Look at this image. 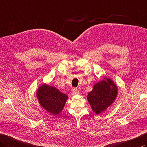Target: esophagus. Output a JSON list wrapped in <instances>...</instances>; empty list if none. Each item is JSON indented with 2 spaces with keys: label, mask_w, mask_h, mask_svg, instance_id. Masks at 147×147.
Instances as JSON below:
<instances>
[{
  "label": "esophagus",
  "mask_w": 147,
  "mask_h": 147,
  "mask_svg": "<svg viewBox=\"0 0 147 147\" xmlns=\"http://www.w3.org/2000/svg\"><path fill=\"white\" fill-rule=\"evenodd\" d=\"M79 94V90L78 88H74L73 90H72V94L73 95H77Z\"/></svg>",
  "instance_id": "1"
}]
</instances>
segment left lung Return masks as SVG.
<instances>
[{
	"mask_svg": "<svg viewBox=\"0 0 147 147\" xmlns=\"http://www.w3.org/2000/svg\"><path fill=\"white\" fill-rule=\"evenodd\" d=\"M117 87L110 79H105L94 86V88L87 96L89 104L92 110L99 114L107 109L115 99Z\"/></svg>",
	"mask_w": 147,
	"mask_h": 147,
	"instance_id": "obj_1",
	"label": "left lung"
}]
</instances>
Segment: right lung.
I'll return each mask as SVG.
<instances>
[{"label": "right lung", "mask_w": 147, "mask_h": 147, "mask_svg": "<svg viewBox=\"0 0 147 147\" xmlns=\"http://www.w3.org/2000/svg\"><path fill=\"white\" fill-rule=\"evenodd\" d=\"M37 97L39 104L45 110L53 115H57L64 108L67 96L56 88L44 85L39 88Z\"/></svg>", "instance_id": "obj_1"}]
</instances>
